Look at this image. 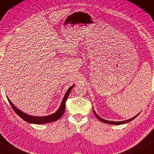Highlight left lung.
I'll list each match as a JSON object with an SVG mask.
<instances>
[{"label": "left lung", "mask_w": 154, "mask_h": 154, "mask_svg": "<svg viewBox=\"0 0 154 154\" xmlns=\"http://www.w3.org/2000/svg\"><path fill=\"white\" fill-rule=\"evenodd\" d=\"M93 112H94V114H95V116H96V117H97V118L98 119H99V120H100V121H102V122H103L106 123V124H111V125H122V124H125V123H126V122H128L131 121V120H134V119L136 118L137 116H138V114H137V116L134 117V118H132L131 119H129V120H125V121H122V122H112V121H108V120H104V119L101 118L99 116H97V115L96 114V113H95V111H93Z\"/></svg>", "instance_id": "8db88e82"}]
</instances>
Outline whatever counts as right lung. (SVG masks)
<instances>
[{
	"label": "right lung",
	"instance_id": "add662e5",
	"mask_svg": "<svg viewBox=\"0 0 154 154\" xmlns=\"http://www.w3.org/2000/svg\"><path fill=\"white\" fill-rule=\"evenodd\" d=\"M74 86V85L70 87L69 89L66 92V93L65 94V96H64L63 99L62 100V102H61V106L59 107V109H58L56 113H54V114L50 115V116H44V117H36V116H29V115H27L26 113H24L23 112L20 111L18 110L17 107H16L11 102V101L9 100V98H8V100L10 102V105L12 107V109L14 111L16 112L18 116L20 118H21L23 120L29 123H32V124H37V125H41V124H45V123H49L51 122H54L56 121L61 118V116H63V114L64 113V111H65V109H66V100L68 99V95H69L70 92L72 90V87Z\"/></svg>",
	"mask_w": 154,
	"mask_h": 154
}]
</instances>
